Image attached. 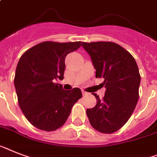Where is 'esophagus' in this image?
Returning <instances> with one entry per match:
<instances>
[{
	"label": "esophagus",
	"instance_id": "esophagus-1",
	"mask_svg": "<svg viewBox=\"0 0 157 157\" xmlns=\"http://www.w3.org/2000/svg\"><path fill=\"white\" fill-rule=\"evenodd\" d=\"M82 93H83V95H84V96H85V95L88 94V93H87V92H85V91H83Z\"/></svg>",
	"mask_w": 157,
	"mask_h": 157
}]
</instances>
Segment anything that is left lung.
Returning <instances> with one entry per match:
<instances>
[{
	"instance_id": "1",
	"label": "left lung",
	"mask_w": 157,
	"mask_h": 157,
	"mask_svg": "<svg viewBox=\"0 0 157 157\" xmlns=\"http://www.w3.org/2000/svg\"><path fill=\"white\" fill-rule=\"evenodd\" d=\"M90 55L96 77L103 78L105 97L86 110L91 125L102 133H113L123 127L139 100L140 75L134 57L119 44L110 41L83 42Z\"/></svg>"
}]
</instances>
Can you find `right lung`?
I'll return each mask as SVG.
<instances>
[{
    "label": "right lung",
    "mask_w": 157,
    "mask_h": 157,
    "mask_svg": "<svg viewBox=\"0 0 157 157\" xmlns=\"http://www.w3.org/2000/svg\"><path fill=\"white\" fill-rule=\"evenodd\" d=\"M81 44L44 41L21 56L14 77L18 104L26 119L38 129L54 131L64 125L72 106L82 97L78 88L64 90L53 82L64 78L65 57Z\"/></svg>",
    "instance_id": "1"
}]
</instances>
